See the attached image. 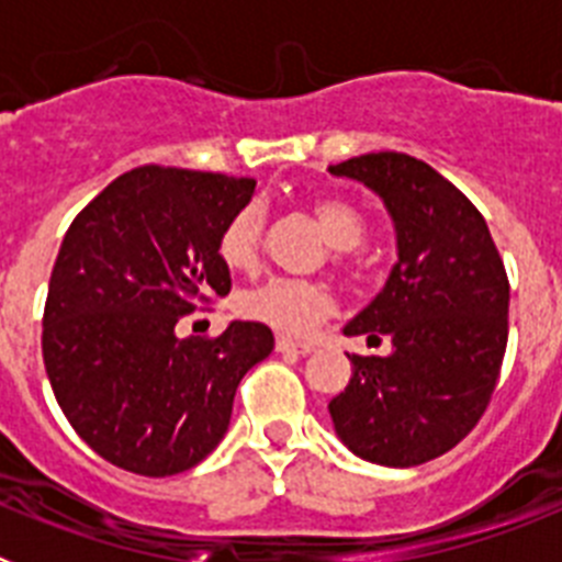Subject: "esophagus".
I'll return each mask as SVG.
<instances>
[{
  "mask_svg": "<svg viewBox=\"0 0 562 562\" xmlns=\"http://www.w3.org/2000/svg\"><path fill=\"white\" fill-rule=\"evenodd\" d=\"M276 349L281 351V355H295V357H304V355H310V351H312V346H310V342L290 340V337H278V340H276Z\"/></svg>",
  "mask_w": 562,
  "mask_h": 562,
  "instance_id": "34e87169",
  "label": "esophagus"
}]
</instances>
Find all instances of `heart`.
Instances as JSON below:
<instances>
[{"instance_id":"b5f03b06","label":"heart","mask_w":562,"mask_h":562,"mask_svg":"<svg viewBox=\"0 0 562 562\" xmlns=\"http://www.w3.org/2000/svg\"><path fill=\"white\" fill-rule=\"evenodd\" d=\"M317 225L324 227L337 258H346V250L357 247L366 236V220L349 202L337 196H315L310 202ZM265 233V211L258 202L238 207L220 233L222 265L231 270H250L261 247ZM236 312L245 321L261 324L281 335H306L331 312V295L321 284L297 281V278H270L256 286H247L236 295Z\"/></svg>"}]
</instances>
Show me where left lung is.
Masks as SVG:
<instances>
[{"instance_id":"obj_1","label":"left lung","mask_w":562,"mask_h":562,"mask_svg":"<svg viewBox=\"0 0 562 562\" xmlns=\"http://www.w3.org/2000/svg\"><path fill=\"white\" fill-rule=\"evenodd\" d=\"M374 191L396 233V265L342 335L391 340L389 357L351 355L329 402L337 439L382 467L456 448L490 405L506 351L509 281L484 216L428 162L400 151L329 166Z\"/></svg>"}]
</instances>
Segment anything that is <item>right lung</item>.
Wrapping results in <instances>:
<instances>
[{
	"label": "right lung",
	"instance_id": "right-lung-1",
	"mask_svg": "<svg viewBox=\"0 0 562 562\" xmlns=\"http://www.w3.org/2000/svg\"><path fill=\"white\" fill-rule=\"evenodd\" d=\"M252 193L250 177L143 166L69 225L44 304V369L109 464L151 479L200 464L227 434L241 376L270 357L272 331L252 321L177 337L200 301L231 292L216 245Z\"/></svg>",
	"mask_w": 562,
	"mask_h": 562
}]
</instances>
